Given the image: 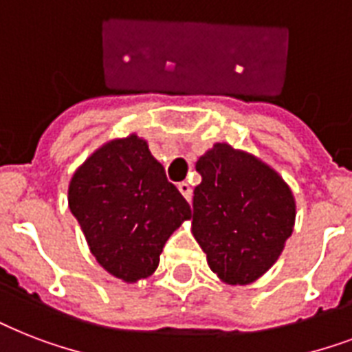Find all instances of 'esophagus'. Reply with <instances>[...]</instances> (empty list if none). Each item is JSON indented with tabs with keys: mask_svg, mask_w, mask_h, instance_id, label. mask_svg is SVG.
<instances>
[{
	"mask_svg": "<svg viewBox=\"0 0 352 352\" xmlns=\"http://www.w3.org/2000/svg\"><path fill=\"white\" fill-rule=\"evenodd\" d=\"M179 192L184 195V199H186V201H192V186H190L186 181L179 182Z\"/></svg>",
	"mask_w": 352,
	"mask_h": 352,
	"instance_id": "obj_1",
	"label": "esophagus"
}]
</instances>
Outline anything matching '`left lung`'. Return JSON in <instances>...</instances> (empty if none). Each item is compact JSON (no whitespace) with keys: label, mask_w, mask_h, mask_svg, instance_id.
<instances>
[{"label":"left lung","mask_w":352,"mask_h":352,"mask_svg":"<svg viewBox=\"0 0 352 352\" xmlns=\"http://www.w3.org/2000/svg\"><path fill=\"white\" fill-rule=\"evenodd\" d=\"M193 235L210 268L230 285L256 281L278 261L296 204L281 177L256 157L215 144L197 160Z\"/></svg>","instance_id":"1"}]
</instances>
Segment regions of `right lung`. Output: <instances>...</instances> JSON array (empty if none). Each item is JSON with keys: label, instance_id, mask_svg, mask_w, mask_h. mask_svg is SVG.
Masks as SVG:
<instances>
[{"label": "right lung", "instance_id": "add662e5", "mask_svg": "<svg viewBox=\"0 0 352 352\" xmlns=\"http://www.w3.org/2000/svg\"><path fill=\"white\" fill-rule=\"evenodd\" d=\"M69 208L96 261L124 281L151 276L171 232L192 217L186 199L137 135L113 140L85 160L69 184Z\"/></svg>", "mask_w": 352, "mask_h": 352}]
</instances>
